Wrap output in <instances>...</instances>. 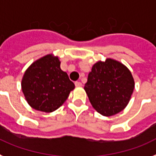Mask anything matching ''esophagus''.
<instances>
[{
  "instance_id": "34e87169",
  "label": "esophagus",
  "mask_w": 156,
  "mask_h": 156,
  "mask_svg": "<svg viewBox=\"0 0 156 156\" xmlns=\"http://www.w3.org/2000/svg\"><path fill=\"white\" fill-rule=\"evenodd\" d=\"M75 85L76 87H81V86H82V83L80 82V81H76Z\"/></svg>"
}]
</instances>
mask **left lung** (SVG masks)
<instances>
[{"mask_svg": "<svg viewBox=\"0 0 156 156\" xmlns=\"http://www.w3.org/2000/svg\"><path fill=\"white\" fill-rule=\"evenodd\" d=\"M135 87L132 73L122 63L107 58L94 64L84 90L94 109L104 116L120 112L129 103Z\"/></svg>", "mask_w": 156, "mask_h": 156, "instance_id": "obj_1", "label": "left lung"}]
</instances>
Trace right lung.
<instances>
[{"mask_svg":"<svg viewBox=\"0 0 156 156\" xmlns=\"http://www.w3.org/2000/svg\"><path fill=\"white\" fill-rule=\"evenodd\" d=\"M21 88L33 108L52 112L65 102L75 85L60 69L58 56L48 54L27 69L21 80Z\"/></svg>","mask_w":156,"mask_h":156,"instance_id":"right-lung-1","label":"right lung"}]
</instances>
